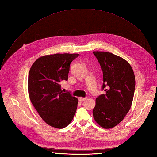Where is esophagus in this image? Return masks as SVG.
Listing matches in <instances>:
<instances>
[{
    "instance_id": "1",
    "label": "esophagus",
    "mask_w": 157,
    "mask_h": 157,
    "mask_svg": "<svg viewBox=\"0 0 157 157\" xmlns=\"http://www.w3.org/2000/svg\"><path fill=\"white\" fill-rule=\"evenodd\" d=\"M86 99H87V98H79V100H80V101H83L86 100Z\"/></svg>"
}]
</instances>
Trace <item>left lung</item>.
<instances>
[{
	"label": "left lung",
	"instance_id": "1",
	"mask_svg": "<svg viewBox=\"0 0 157 157\" xmlns=\"http://www.w3.org/2000/svg\"><path fill=\"white\" fill-rule=\"evenodd\" d=\"M103 71V90L93 109L95 121L105 129L116 126L130 111L135 91V75L126 60L107 52H93Z\"/></svg>",
	"mask_w": 157,
	"mask_h": 157
}]
</instances>
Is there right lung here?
Masks as SVG:
<instances>
[{"instance_id":"1","label":"right lung","mask_w":157,"mask_h":157,"mask_svg":"<svg viewBox=\"0 0 157 157\" xmlns=\"http://www.w3.org/2000/svg\"><path fill=\"white\" fill-rule=\"evenodd\" d=\"M78 54H55L40 57L28 77L30 100L46 124L63 128L72 121L78 99L61 91L60 82L68 80L70 64Z\"/></svg>"}]
</instances>
